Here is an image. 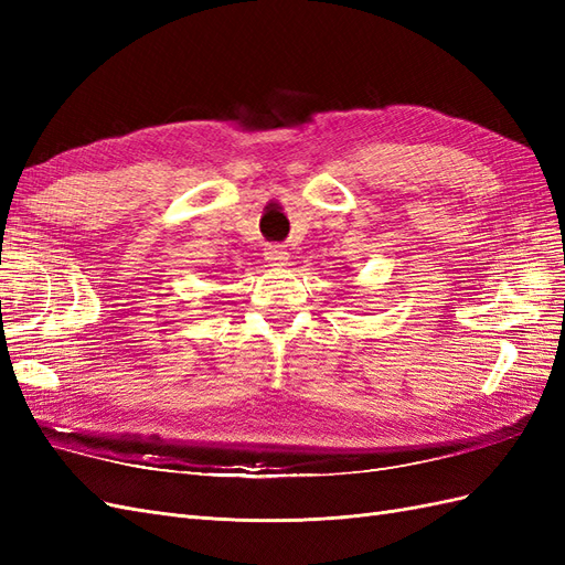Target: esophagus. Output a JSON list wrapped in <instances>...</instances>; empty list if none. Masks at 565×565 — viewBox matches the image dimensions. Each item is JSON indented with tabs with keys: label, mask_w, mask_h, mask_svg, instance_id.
Listing matches in <instances>:
<instances>
[{
	"label": "esophagus",
	"mask_w": 565,
	"mask_h": 565,
	"mask_svg": "<svg viewBox=\"0 0 565 565\" xmlns=\"http://www.w3.org/2000/svg\"><path fill=\"white\" fill-rule=\"evenodd\" d=\"M266 262L270 264V266H287V262H289V252L282 247V245H268L266 247Z\"/></svg>",
	"instance_id": "34e87169"
}]
</instances>
